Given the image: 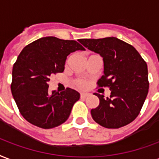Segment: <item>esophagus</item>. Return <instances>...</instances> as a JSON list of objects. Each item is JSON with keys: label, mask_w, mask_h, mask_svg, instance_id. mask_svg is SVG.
<instances>
[{"label": "esophagus", "mask_w": 159, "mask_h": 159, "mask_svg": "<svg viewBox=\"0 0 159 159\" xmlns=\"http://www.w3.org/2000/svg\"><path fill=\"white\" fill-rule=\"evenodd\" d=\"M89 96V93H81V98H88Z\"/></svg>", "instance_id": "obj_1"}]
</instances>
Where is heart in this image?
<instances>
[{
	"label": "heart",
	"mask_w": 159,
	"mask_h": 159,
	"mask_svg": "<svg viewBox=\"0 0 159 159\" xmlns=\"http://www.w3.org/2000/svg\"><path fill=\"white\" fill-rule=\"evenodd\" d=\"M73 84L76 86V87H77V88H80V89H84V88H86L87 85H88V83H87V82H86L85 80L83 79L74 80Z\"/></svg>",
	"instance_id": "obj_1"
}]
</instances>
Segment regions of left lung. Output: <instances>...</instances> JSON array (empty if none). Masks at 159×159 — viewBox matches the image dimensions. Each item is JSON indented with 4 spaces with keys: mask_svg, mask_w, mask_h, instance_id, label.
<instances>
[{
    "mask_svg": "<svg viewBox=\"0 0 159 159\" xmlns=\"http://www.w3.org/2000/svg\"><path fill=\"white\" fill-rule=\"evenodd\" d=\"M103 57V75L98 87H108L109 97L95 93L99 104L91 110L95 122L105 128L122 127L139 115L148 93V65L132 45L115 37L78 39Z\"/></svg>",
    "mask_w": 159,
    "mask_h": 159,
    "instance_id": "8db88e82",
    "label": "left lung"
}]
</instances>
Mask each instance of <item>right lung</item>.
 <instances>
[{
  "label": "right lung",
  "instance_id": "obj_1",
  "mask_svg": "<svg viewBox=\"0 0 159 159\" xmlns=\"http://www.w3.org/2000/svg\"><path fill=\"white\" fill-rule=\"evenodd\" d=\"M85 49L75 40L43 37L23 48L12 68L11 90L19 112L27 121L43 129L63 124L80 93L66 88L49 91L52 74L63 72L69 54Z\"/></svg>",
  "mask_w": 159,
  "mask_h": 159
}]
</instances>
